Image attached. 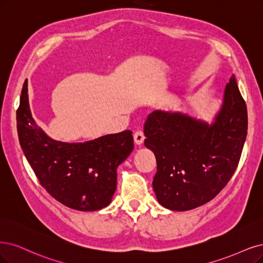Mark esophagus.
Instances as JSON below:
<instances>
[{
  "mask_svg": "<svg viewBox=\"0 0 263 263\" xmlns=\"http://www.w3.org/2000/svg\"><path fill=\"white\" fill-rule=\"evenodd\" d=\"M144 139H145V137H144V133H143L142 130H138L137 132L134 133V142H135V144H138V145L143 144Z\"/></svg>",
  "mask_w": 263,
  "mask_h": 263,
  "instance_id": "1",
  "label": "esophagus"
}]
</instances>
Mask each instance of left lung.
Masks as SVG:
<instances>
[{"label":"left lung","instance_id":"8db88e82","mask_svg":"<svg viewBox=\"0 0 263 263\" xmlns=\"http://www.w3.org/2000/svg\"><path fill=\"white\" fill-rule=\"evenodd\" d=\"M247 126V106L234 74L212 124L179 111L148 115L144 144L156 157L153 187L160 205L185 211L215 198L238 166Z\"/></svg>","mask_w":263,"mask_h":263}]
</instances>
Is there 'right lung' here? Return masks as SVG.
Listing matches in <instances>:
<instances>
[{
    "instance_id": "1",
    "label": "right lung",
    "mask_w": 263,
    "mask_h": 263,
    "mask_svg": "<svg viewBox=\"0 0 263 263\" xmlns=\"http://www.w3.org/2000/svg\"><path fill=\"white\" fill-rule=\"evenodd\" d=\"M17 132L41 185L63 205L80 211H95L109 205L117 186V168L134 147L130 130L84 143L48 138L32 118L27 82L17 109Z\"/></svg>"
}]
</instances>
